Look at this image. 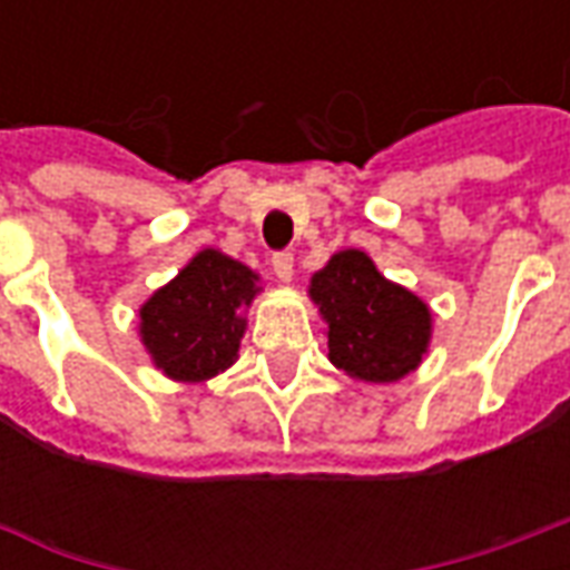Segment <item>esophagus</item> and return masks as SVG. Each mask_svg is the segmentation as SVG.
I'll use <instances>...</instances> for the list:
<instances>
[{"label":"esophagus","mask_w":570,"mask_h":570,"mask_svg":"<svg viewBox=\"0 0 570 570\" xmlns=\"http://www.w3.org/2000/svg\"><path fill=\"white\" fill-rule=\"evenodd\" d=\"M272 268H274V274L281 277V281H289V277H293V253H286V249L274 253Z\"/></svg>","instance_id":"1"}]
</instances>
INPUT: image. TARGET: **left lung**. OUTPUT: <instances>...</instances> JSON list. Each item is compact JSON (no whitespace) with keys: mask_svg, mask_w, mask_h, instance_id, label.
Wrapping results in <instances>:
<instances>
[{"mask_svg":"<svg viewBox=\"0 0 570 570\" xmlns=\"http://www.w3.org/2000/svg\"><path fill=\"white\" fill-rule=\"evenodd\" d=\"M311 298L330 323V360L360 382H396L428 351V305L382 277L360 249L335 253L311 277Z\"/></svg>","mask_w":570,"mask_h":570,"instance_id":"obj_1","label":"left lung"}]
</instances>
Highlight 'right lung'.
I'll return each instance as SVG.
<instances>
[{"label": "right lung", "mask_w": 570, "mask_h": 570, "mask_svg": "<svg viewBox=\"0 0 570 570\" xmlns=\"http://www.w3.org/2000/svg\"><path fill=\"white\" fill-rule=\"evenodd\" d=\"M256 274L216 249H204L140 308L142 345L176 382H204L232 366L244 338Z\"/></svg>", "instance_id": "right-lung-1"}]
</instances>
